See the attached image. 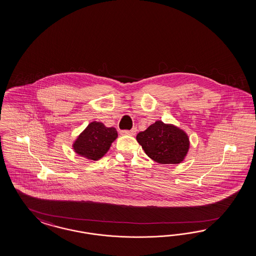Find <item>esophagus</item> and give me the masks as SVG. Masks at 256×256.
<instances>
[{"label":"esophagus","instance_id":"obj_1","mask_svg":"<svg viewBox=\"0 0 256 256\" xmlns=\"http://www.w3.org/2000/svg\"><path fill=\"white\" fill-rule=\"evenodd\" d=\"M136 132H137V128H132L130 130H121L120 133L122 135H130V136H133V135H135Z\"/></svg>","mask_w":256,"mask_h":256}]
</instances>
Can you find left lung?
<instances>
[{
  "label": "left lung",
  "mask_w": 256,
  "mask_h": 256,
  "mask_svg": "<svg viewBox=\"0 0 256 256\" xmlns=\"http://www.w3.org/2000/svg\"><path fill=\"white\" fill-rule=\"evenodd\" d=\"M137 140L146 154L160 164H178L183 162L190 148L185 132L172 124L162 121L148 126L137 135Z\"/></svg>",
  "instance_id": "left-lung-1"
}]
</instances>
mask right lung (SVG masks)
Listing matches in <instances>:
<instances>
[{
    "label": "right lung",
    "mask_w": 256,
    "mask_h": 256,
    "mask_svg": "<svg viewBox=\"0 0 256 256\" xmlns=\"http://www.w3.org/2000/svg\"><path fill=\"white\" fill-rule=\"evenodd\" d=\"M117 138L114 128H106L100 122H92L80 134L73 144L75 152L88 160H98L108 152Z\"/></svg>",
    "instance_id": "obj_1"
}]
</instances>
